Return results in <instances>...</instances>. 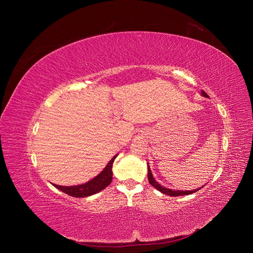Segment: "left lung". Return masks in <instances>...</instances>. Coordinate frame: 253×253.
I'll return each mask as SVG.
<instances>
[{
  "instance_id": "1",
  "label": "left lung",
  "mask_w": 253,
  "mask_h": 253,
  "mask_svg": "<svg viewBox=\"0 0 253 253\" xmlns=\"http://www.w3.org/2000/svg\"><path fill=\"white\" fill-rule=\"evenodd\" d=\"M201 95L203 97H208V95L204 92V91H201ZM147 167H148V180H149V183L155 187L158 191H160L161 193H164L166 195H169V196H182V195H189V194H192L196 191H198L200 188H197V189H193V190H173V189H170V188H166V187H163L161 186V184H159L155 178L153 177V174L150 170V167H149V164L147 163Z\"/></svg>"
}]
</instances>
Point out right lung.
I'll list each match as a JSON object with an SVG mask.
<instances>
[{"instance_id": "add662e5", "label": "right lung", "mask_w": 253, "mask_h": 253, "mask_svg": "<svg viewBox=\"0 0 253 253\" xmlns=\"http://www.w3.org/2000/svg\"><path fill=\"white\" fill-rule=\"evenodd\" d=\"M116 157L117 155H115L109 161V163L106 165V167L96 177H94L93 179L90 180V181L84 184L75 185V186H61L57 184H53V185L59 190L73 197H87V196L96 194L102 191L103 189H105L112 182V177H113L112 166Z\"/></svg>"}]
</instances>
